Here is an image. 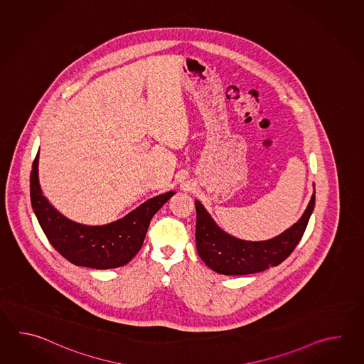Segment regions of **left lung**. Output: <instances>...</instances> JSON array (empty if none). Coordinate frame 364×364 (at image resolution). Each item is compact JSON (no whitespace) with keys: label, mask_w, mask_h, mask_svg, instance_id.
I'll use <instances>...</instances> for the list:
<instances>
[{"label":"left lung","mask_w":364,"mask_h":364,"mask_svg":"<svg viewBox=\"0 0 364 364\" xmlns=\"http://www.w3.org/2000/svg\"><path fill=\"white\" fill-rule=\"evenodd\" d=\"M196 207V250L212 271L225 276L251 274L276 267L290 255L307 228L315 208V190L302 217L277 237L267 240H245L223 230L204 208Z\"/></svg>","instance_id":"obj_1"}]
</instances>
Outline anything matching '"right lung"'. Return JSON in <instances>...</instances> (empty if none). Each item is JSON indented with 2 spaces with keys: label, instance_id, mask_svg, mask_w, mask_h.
Returning <instances> with one entry per match:
<instances>
[{
  "label": "right lung",
  "instance_id": "1",
  "mask_svg": "<svg viewBox=\"0 0 364 364\" xmlns=\"http://www.w3.org/2000/svg\"><path fill=\"white\" fill-rule=\"evenodd\" d=\"M31 204L50 245L70 263L93 269H112L138 254L151 218L176 191L154 196L126 216L105 225H85L63 216L44 196L39 181V152L32 164Z\"/></svg>",
  "mask_w": 364,
  "mask_h": 364
}]
</instances>
